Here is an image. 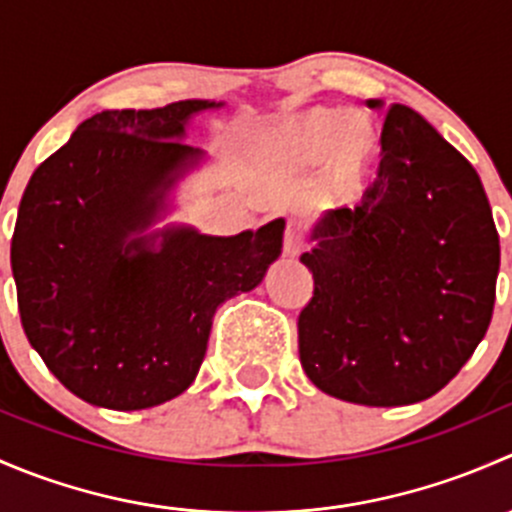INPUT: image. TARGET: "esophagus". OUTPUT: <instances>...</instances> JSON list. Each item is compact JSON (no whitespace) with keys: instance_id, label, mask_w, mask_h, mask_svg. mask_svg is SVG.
I'll use <instances>...</instances> for the list:
<instances>
[{"instance_id":"esophagus-1","label":"esophagus","mask_w":512,"mask_h":512,"mask_svg":"<svg viewBox=\"0 0 512 512\" xmlns=\"http://www.w3.org/2000/svg\"><path fill=\"white\" fill-rule=\"evenodd\" d=\"M304 245H307V240H304L302 227H299L297 223H287V227H285V240H282V247H285V255H289V257L299 255V252L304 250Z\"/></svg>"}]
</instances>
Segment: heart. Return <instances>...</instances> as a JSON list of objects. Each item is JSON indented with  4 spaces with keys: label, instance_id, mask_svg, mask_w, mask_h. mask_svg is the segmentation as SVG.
<instances>
[{
    "label": "heart",
    "instance_id": "1",
    "mask_svg": "<svg viewBox=\"0 0 512 512\" xmlns=\"http://www.w3.org/2000/svg\"><path fill=\"white\" fill-rule=\"evenodd\" d=\"M275 153L297 165L319 163L327 156L334 178L354 185L374 153V133L337 108H312L277 131Z\"/></svg>",
    "mask_w": 512,
    "mask_h": 512
}]
</instances>
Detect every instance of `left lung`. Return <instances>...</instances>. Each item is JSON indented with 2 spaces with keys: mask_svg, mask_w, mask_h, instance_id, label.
<instances>
[{
  "mask_svg": "<svg viewBox=\"0 0 512 512\" xmlns=\"http://www.w3.org/2000/svg\"><path fill=\"white\" fill-rule=\"evenodd\" d=\"M312 240L314 292L297 319L312 384L361 406L438 394L493 317L500 242L476 168L391 103L379 175L354 208L327 210Z\"/></svg>",
  "mask_w": 512,
  "mask_h": 512,
  "instance_id": "left-lung-1",
  "label": "left lung"
}]
</instances>
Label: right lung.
<instances>
[{"label":"right lung","instance_id":"1","mask_svg":"<svg viewBox=\"0 0 512 512\" xmlns=\"http://www.w3.org/2000/svg\"><path fill=\"white\" fill-rule=\"evenodd\" d=\"M178 101L86 118L34 170L12 235V272L29 344L79 399L136 411L193 384L218 304L257 287L282 250L285 220L257 232L128 235L151 225L180 168L193 113Z\"/></svg>","mask_w":512,"mask_h":512}]
</instances>
